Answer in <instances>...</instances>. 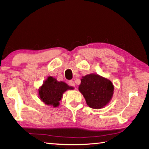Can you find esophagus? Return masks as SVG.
Here are the masks:
<instances>
[{
  "instance_id": "1",
  "label": "esophagus",
  "mask_w": 149,
  "mask_h": 149,
  "mask_svg": "<svg viewBox=\"0 0 149 149\" xmlns=\"http://www.w3.org/2000/svg\"><path fill=\"white\" fill-rule=\"evenodd\" d=\"M69 85L71 86L72 87H75V84H74V82L73 81V80H70L69 81Z\"/></svg>"
}]
</instances>
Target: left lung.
Returning <instances> with one entry per match:
<instances>
[{"mask_svg":"<svg viewBox=\"0 0 149 149\" xmlns=\"http://www.w3.org/2000/svg\"><path fill=\"white\" fill-rule=\"evenodd\" d=\"M78 89L89 107L101 109L111 101L114 87L109 79L92 73L82 76Z\"/></svg>","mask_w":149,"mask_h":149,"instance_id":"1","label":"left lung"}]
</instances>
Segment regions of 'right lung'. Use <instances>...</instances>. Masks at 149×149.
Listing matches in <instances>:
<instances>
[{
    "label": "right lung",
    "instance_id": "1",
    "mask_svg": "<svg viewBox=\"0 0 149 149\" xmlns=\"http://www.w3.org/2000/svg\"><path fill=\"white\" fill-rule=\"evenodd\" d=\"M73 89L66 83L58 81L52 76H48L38 89V96L45 104L56 107L60 105L63 93L67 90Z\"/></svg>",
    "mask_w": 149,
    "mask_h": 149
}]
</instances>
